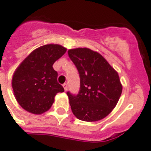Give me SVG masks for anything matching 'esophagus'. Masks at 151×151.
Returning <instances> with one entry per match:
<instances>
[{
	"label": "esophagus",
	"mask_w": 151,
	"mask_h": 151,
	"mask_svg": "<svg viewBox=\"0 0 151 151\" xmlns=\"http://www.w3.org/2000/svg\"><path fill=\"white\" fill-rule=\"evenodd\" d=\"M63 88H64V90H65V91H67V88H68V86H67V84H63Z\"/></svg>",
	"instance_id": "esophagus-1"
}]
</instances>
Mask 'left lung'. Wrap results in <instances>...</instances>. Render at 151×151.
<instances>
[{
    "label": "left lung",
    "mask_w": 151,
    "mask_h": 151,
    "mask_svg": "<svg viewBox=\"0 0 151 151\" xmlns=\"http://www.w3.org/2000/svg\"><path fill=\"white\" fill-rule=\"evenodd\" d=\"M68 54L80 77L78 95L67 92L73 114L84 122L103 119L112 111L122 95L118 73L101 54L90 49H72Z\"/></svg>",
    "instance_id": "8db88e82"
}]
</instances>
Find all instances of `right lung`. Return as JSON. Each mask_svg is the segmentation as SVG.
I'll use <instances>...</instances> for the list:
<instances>
[{"label": "right lung", "mask_w": 151, "mask_h": 151, "mask_svg": "<svg viewBox=\"0 0 151 151\" xmlns=\"http://www.w3.org/2000/svg\"><path fill=\"white\" fill-rule=\"evenodd\" d=\"M65 52L66 48L61 45H44L33 50L17 68L12 88L16 100L24 110L35 114L46 112L56 94L64 91L52 65Z\"/></svg>", "instance_id": "1"}]
</instances>
